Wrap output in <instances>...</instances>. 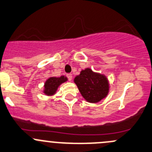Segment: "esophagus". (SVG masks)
I'll return each instance as SVG.
<instances>
[{
	"label": "esophagus",
	"mask_w": 152,
	"mask_h": 152,
	"mask_svg": "<svg viewBox=\"0 0 152 152\" xmlns=\"http://www.w3.org/2000/svg\"><path fill=\"white\" fill-rule=\"evenodd\" d=\"M67 77H68V80L71 81L72 80V78H73V75H72L71 73H68V74H67Z\"/></svg>",
	"instance_id": "34e87169"
}]
</instances>
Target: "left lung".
I'll return each mask as SVG.
<instances>
[{"mask_svg":"<svg viewBox=\"0 0 152 152\" xmlns=\"http://www.w3.org/2000/svg\"><path fill=\"white\" fill-rule=\"evenodd\" d=\"M74 82L81 95L89 103H98L109 92V83L106 76L93 72L90 68L82 70L80 74L75 77Z\"/></svg>","mask_w":152,"mask_h":152,"instance_id":"1","label":"left lung"}]
</instances>
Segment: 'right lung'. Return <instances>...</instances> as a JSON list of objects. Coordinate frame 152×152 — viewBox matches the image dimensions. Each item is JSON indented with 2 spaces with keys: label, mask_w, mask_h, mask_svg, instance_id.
<instances>
[{
  "label": "right lung",
  "mask_w": 152,
  "mask_h": 152,
  "mask_svg": "<svg viewBox=\"0 0 152 152\" xmlns=\"http://www.w3.org/2000/svg\"><path fill=\"white\" fill-rule=\"evenodd\" d=\"M67 81H68V78L65 77V76H61L60 77L49 78L44 84V93L48 96H52L55 95L60 84Z\"/></svg>",
  "instance_id": "add662e5"
}]
</instances>
